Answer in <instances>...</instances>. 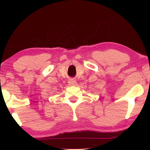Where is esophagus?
<instances>
[{
    "mask_svg": "<svg viewBox=\"0 0 150 150\" xmlns=\"http://www.w3.org/2000/svg\"><path fill=\"white\" fill-rule=\"evenodd\" d=\"M68 84H69V86H76V85L77 84V82H76L75 81H74V80H72V79H71V80L69 81Z\"/></svg>",
    "mask_w": 150,
    "mask_h": 150,
    "instance_id": "34e87169",
    "label": "esophagus"
}]
</instances>
